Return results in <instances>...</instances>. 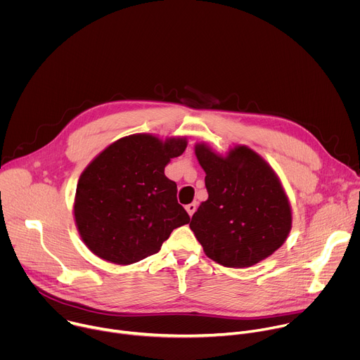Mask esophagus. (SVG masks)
Segmentation results:
<instances>
[{"label": "esophagus", "instance_id": "esophagus-1", "mask_svg": "<svg viewBox=\"0 0 360 360\" xmlns=\"http://www.w3.org/2000/svg\"><path fill=\"white\" fill-rule=\"evenodd\" d=\"M185 210H186V212L189 214V217H192V215L195 214V211H196V203L193 202V203H189V205H186Z\"/></svg>", "mask_w": 360, "mask_h": 360}]
</instances>
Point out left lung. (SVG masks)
Masks as SVG:
<instances>
[{
    "mask_svg": "<svg viewBox=\"0 0 360 360\" xmlns=\"http://www.w3.org/2000/svg\"><path fill=\"white\" fill-rule=\"evenodd\" d=\"M208 199L189 224L208 258L226 268H246L285 242L292 224L289 200L272 168L252 149L236 146L219 157L195 146Z\"/></svg>",
    "mask_w": 360,
    "mask_h": 360,
    "instance_id": "1",
    "label": "left lung"
}]
</instances>
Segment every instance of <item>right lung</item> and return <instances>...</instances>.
I'll use <instances>...</instances> for the list:
<instances>
[{
    "instance_id": "obj_1",
    "label": "right lung",
    "mask_w": 360,
    "mask_h": 360,
    "mask_svg": "<svg viewBox=\"0 0 360 360\" xmlns=\"http://www.w3.org/2000/svg\"><path fill=\"white\" fill-rule=\"evenodd\" d=\"M185 139L131 135L111 143L85 168L77 185L75 222L99 258L129 265L161 250L175 228L189 222L165 167Z\"/></svg>"
}]
</instances>
